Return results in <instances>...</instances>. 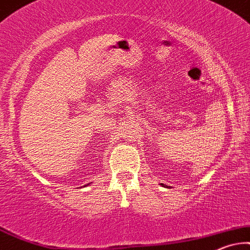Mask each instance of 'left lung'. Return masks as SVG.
Listing matches in <instances>:
<instances>
[{"mask_svg":"<svg viewBox=\"0 0 250 250\" xmlns=\"http://www.w3.org/2000/svg\"><path fill=\"white\" fill-rule=\"evenodd\" d=\"M162 186H163V183H162Z\"/></svg>","mask_w":250,"mask_h":250,"instance_id":"8db88e82","label":"left lung"}]
</instances>
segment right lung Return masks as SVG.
I'll list each match as a JSON object with an SVG mask.
<instances>
[{"label":"right lung","mask_w":250,"mask_h":250,"mask_svg":"<svg viewBox=\"0 0 250 250\" xmlns=\"http://www.w3.org/2000/svg\"><path fill=\"white\" fill-rule=\"evenodd\" d=\"M84 187H85V186H84Z\"/></svg>","instance_id":"obj_1"}]
</instances>
